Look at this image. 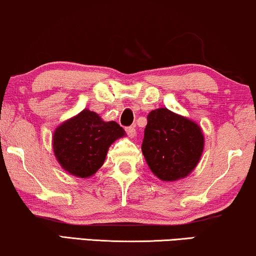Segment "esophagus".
I'll return each instance as SVG.
<instances>
[{
	"instance_id": "obj_1",
	"label": "esophagus",
	"mask_w": 256,
	"mask_h": 256,
	"mask_svg": "<svg viewBox=\"0 0 256 256\" xmlns=\"http://www.w3.org/2000/svg\"><path fill=\"white\" fill-rule=\"evenodd\" d=\"M126 132H127V135L129 138H134L135 134H136V129L135 127H126Z\"/></svg>"
}]
</instances>
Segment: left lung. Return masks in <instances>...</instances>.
Instances as JSON below:
<instances>
[{
  "label": "left lung",
  "instance_id": "1",
  "mask_svg": "<svg viewBox=\"0 0 256 256\" xmlns=\"http://www.w3.org/2000/svg\"><path fill=\"white\" fill-rule=\"evenodd\" d=\"M142 152L150 170L164 182L186 177L204 149V136L197 124L166 108L146 116Z\"/></svg>",
  "mask_w": 256,
  "mask_h": 256
}]
</instances>
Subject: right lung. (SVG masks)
I'll return each instance as SVG.
<instances>
[{"instance_id":"right-lung-1","label":"right lung","mask_w":256,"mask_h":256,"mask_svg":"<svg viewBox=\"0 0 256 256\" xmlns=\"http://www.w3.org/2000/svg\"><path fill=\"white\" fill-rule=\"evenodd\" d=\"M124 135V128L115 121L104 122L94 112L84 110L56 129L54 155L68 174L90 177L102 166L112 143Z\"/></svg>"}]
</instances>
